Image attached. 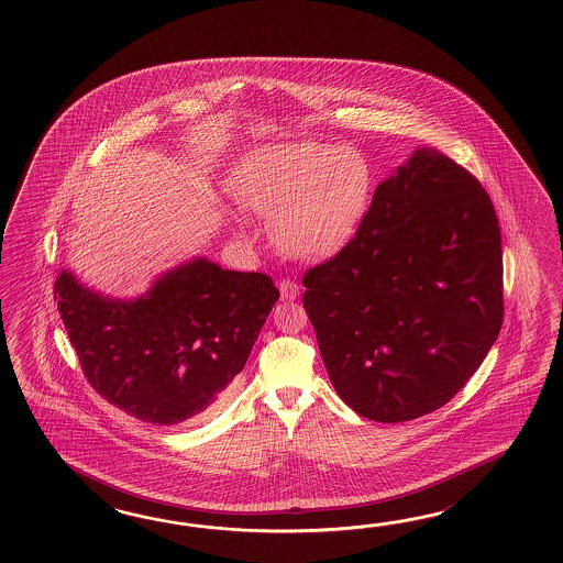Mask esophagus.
<instances>
[{
  "mask_svg": "<svg viewBox=\"0 0 563 563\" xmlns=\"http://www.w3.org/2000/svg\"><path fill=\"white\" fill-rule=\"evenodd\" d=\"M279 294H282V299H296L299 296V286L296 282H291V279H282L279 282Z\"/></svg>",
  "mask_w": 563,
  "mask_h": 563,
  "instance_id": "1",
  "label": "esophagus"
}]
</instances>
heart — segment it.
<instances>
[{
  "label": "heart",
  "mask_w": 563,
  "mask_h": 563,
  "mask_svg": "<svg viewBox=\"0 0 563 563\" xmlns=\"http://www.w3.org/2000/svg\"><path fill=\"white\" fill-rule=\"evenodd\" d=\"M235 189L257 213L274 217L272 235L294 257H322L346 243L368 209L372 173L340 144L291 141L241 163Z\"/></svg>",
  "instance_id": "heart-1"
}]
</instances>
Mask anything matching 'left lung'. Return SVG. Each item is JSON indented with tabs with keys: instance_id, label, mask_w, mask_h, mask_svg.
<instances>
[{
	"instance_id": "1",
	"label": "left lung",
	"mask_w": 563,
	"mask_h": 563,
	"mask_svg": "<svg viewBox=\"0 0 563 563\" xmlns=\"http://www.w3.org/2000/svg\"><path fill=\"white\" fill-rule=\"evenodd\" d=\"M301 282L340 398L376 422L419 419L467 384L499 335V219L467 168L420 148Z\"/></svg>"
}]
</instances>
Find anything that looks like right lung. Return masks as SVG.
<instances>
[{"instance_id": "add662e5", "label": "right lung", "mask_w": 563, "mask_h": 563, "mask_svg": "<svg viewBox=\"0 0 563 563\" xmlns=\"http://www.w3.org/2000/svg\"><path fill=\"white\" fill-rule=\"evenodd\" d=\"M279 291L260 272L192 260L134 301L102 298L62 272V322L86 380L110 405L161 427L213 415L243 371Z\"/></svg>"}]
</instances>
